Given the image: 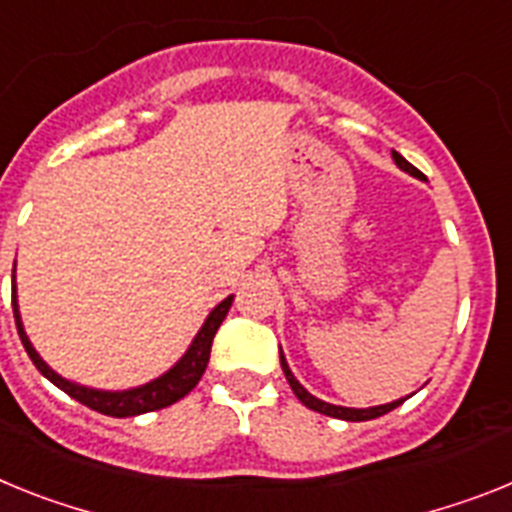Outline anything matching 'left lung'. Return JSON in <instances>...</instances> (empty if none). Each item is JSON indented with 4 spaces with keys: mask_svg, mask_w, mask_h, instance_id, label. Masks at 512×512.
Wrapping results in <instances>:
<instances>
[{
    "mask_svg": "<svg viewBox=\"0 0 512 512\" xmlns=\"http://www.w3.org/2000/svg\"><path fill=\"white\" fill-rule=\"evenodd\" d=\"M391 159H394V164H397V167L402 172H407V175L417 177V180H425V177H422V172L417 170V167H412V164L407 162V159H404L402 154H397V151H391ZM281 366H283V373H286V381H288V384H291L293 394L299 397L301 404H306L309 410L322 412V415H327V417H337V420H348V422L373 420V417H381V415H386V412H391V410H394V407H399V404H402L404 399H407V397H404V399H394V402H389V404H376V407H363V410H358V407H340V404H330V402H324V399H317V397H314V394H309V391H306L304 386L299 384V379L293 376L291 368H288V361H286V355H283V350H281Z\"/></svg>",
    "mask_w": 512,
    "mask_h": 512,
    "instance_id": "1",
    "label": "left lung"
}]
</instances>
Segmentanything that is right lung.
Returning a JSON list of instances; mask_svg holds the SVG:
<instances>
[{"label":"right lung","instance_id":"obj_1","mask_svg":"<svg viewBox=\"0 0 512 512\" xmlns=\"http://www.w3.org/2000/svg\"><path fill=\"white\" fill-rule=\"evenodd\" d=\"M17 265V262H15ZM231 301L234 296H226L221 304H216L211 309V314L206 317L203 327L198 330V335L193 337L190 348L185 350L180 361L164 371L157 379L146 381L141 386H133V389H121V391H108V389H92V386H82L77 381L64 379L61 373L53 371L46 361H43L38 350L33 348L28 332H25V324H22L20 317V304H17V283H15V270H12V311H15V322H17V335H20L22 345L28 350L30 361L35 363V368L51 381L53 386H59L61 391H66L71 399L87 404L90 410L102 412V415L110 417H136L144 415V412L162 410V407H170L177 399H182L185 394L195 389V384L201 381L203 371L208 366V358H211V342L216 330L221 327L224 317L229 314Z\"/></svg>","mask_w":512,"mask_h":512}]
</instances>
